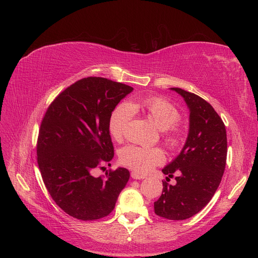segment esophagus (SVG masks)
I'll return each mask as SVG.
<instances>
[{"instance_id": "esophagus-1", "label": "esophagus", "mask_w": 258, "mask_h": 258, "mask_svg": "<svg viewBox=\"0 0 258 258\" xmlns=\"http://www.w3.org/2000/svg\"><path fill=\"white\" fill-rule=\"evenodd\" d=\"M131 177H132L133 179H135V180H142V179H145V175L140 174V173H138V172H135V171H133V172L131 173Z\"/></svg>"}]
</instances>
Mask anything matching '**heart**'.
Returning <instances> with one entry per match:
<instances>
[{"label": "heart", "instance_id": "1", "mask_svg": "<svg viewBox=\"0 0 258 258\" xmlns=\"http://www.w3.org/2000/svg\"><path fill=\"white\" fill-rule=\"evenodd\" d=\"M143 113L163 132V139L171 150L182 143V131L175 124L180 120V113L173 104L161 97H146L130 103L118 104L108 120V131L116 141L123 139L126 126L135 113ZM119 160L124 165L138 173H147L165 161V153L160 147H141L126 145L119 152Z\"/></svg>", "mask_w": 258, "mask_h": 258}]
</instances>
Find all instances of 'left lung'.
I'll return each instance as SVG.
<instances>
[{
	"mask_svg": "<svg viewBox=\"0 0 258 258\" xmlns=\"http://www.w3.org/2000/svg\"><path fill=\"white\" fill-rule=\"evenodd\" d=\"M184 98L189 115V133L180 155L162 169L174 185L163 181V191L154 203L161 218L182 221L204 208L218 189L226 167L227 134L222 118L198 95L171 88Z\"/></svg>",
	"mask_w": 258,
	"mask_h": 258,
	"instance_id": "left-lung-1",
	"label": "left lung"
}]
</instances>
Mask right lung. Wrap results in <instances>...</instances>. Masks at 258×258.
<instances>
[{
	"label": "right lung",
	"instance_id": "add662e5",
	"mask_svg": "<svg viewBox=\"0 0 258 258\" xmlns=\"http://www.w3.org/2000/svg\"><path fill=\"white\" fill-rule=\"evenodd\" d=\"M133 90L103 77L83 78L57 95L42 120L36 144L40 174L53 201L75 219L107 216L130 179L121 167L105 177L93 172L114 157L108 120Z\"/></svg>",
	"mask_w": 258,
	"mask_h": 258
}]
</instances>
